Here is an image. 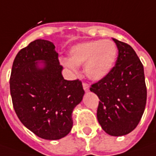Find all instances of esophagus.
Returning <instances> with one entry per match:
<instances>
[{"mask_svg":"<svg viewBox=\"0 0 156 156\" xmlns=\"http://www.w3.org/2000/svg\"><path fill=\"white\" fill-rule=\"evenodd\" d=\"M83 90H84L85 91H89V90H90V85L85 82L83 83Z\"/></svg>","mask_w":156,"mask_h":156,"instance_id":"1","label":"esophagus"}]
</instances>
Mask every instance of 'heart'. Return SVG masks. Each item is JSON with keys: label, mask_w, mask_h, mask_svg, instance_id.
<instances>
[{"label": "heart", "mask_w": 156, "mask_h": 156, "mask_svg": "<svg viewBox=\"0 0 156 156\" xmlns=\"http://www.w3.org/2000/svg\"><path fill=\"white\" fill-rule=\"evenodd\" d=\"M117 57V47L111 40H96L80 43L69 51V60L60 59L61 64L74 69L85 64L84 71L88 78L98 81L112 71Z\"/></svg>", "instance_id": "1"}]
</instances>
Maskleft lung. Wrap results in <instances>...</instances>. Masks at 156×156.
Returning a JSON list of instances; mask_svg holds the SVG:
<instances>
[{
    "mask_svg": "<svg viewBox=\"0 0 156 156\" xmlns=\"http://www.w3.org/2000/svg\"><path fill=\"white\" fill-rule=\"evenodd\" d=\"M113 40L119 50L115 66L90 90L100 99L96 114L101 128L119 136L138 125L146 106L147 88L144 66L136 52L126 42Z\"/></svg>",
    "mask_w": 156,
    "mask_h": 156,
    "instance_id": "1",
    "label": "left lung"
}]
</instances>
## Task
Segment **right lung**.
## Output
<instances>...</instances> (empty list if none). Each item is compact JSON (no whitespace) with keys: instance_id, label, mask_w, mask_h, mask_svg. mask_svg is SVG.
<instances>
[{"instance_id":"1","label":"right lung","mask_w":156,"mask_h":156,"mask_svg":"<svg viewBox=\"0 0 156 156\" xmlns=\"http://www.w3.org/2000/svg\"><path fill=\"white\" fill-rule=\"evenodd\" d=\"M37 60H42L39 68ZM54 43L37 39L20 50L12 67L10 93L21 123L47 140L66 136L73 127L72 114L84 90L78 79L63 78Z\"/></svg>"}]
</instances>
